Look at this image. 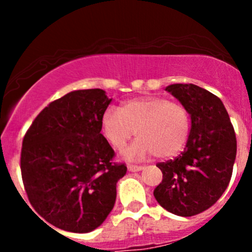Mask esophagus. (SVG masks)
Segmentation results:
<instances>
[{"mask_svg": "<svg viewBox=\"0 0 252 252\" xmlns=\"http://www.w3.org/2000/svg\"><path fill=\"white\" fill-rule=\"evenodd\" d=\"M144 168L142 166H135V164H128V171L129 172H139Z\"/></svg>", "mask_w": 252, "mask_h": 252, "instance_id": "obj_1", "label": "esophagus"}]
</instances>
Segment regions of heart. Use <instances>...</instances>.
<instances>
[{
  "label": "heart",
  "instance_id": "heart-1",
  "mask_svg": "<svg viewBox=\"0 0 252 252\" xmlns=\"http://www.w3.org/2000/svg\"><path fill=\"white\" fill-rule=\"evenodd\" d=\"M101 128L112 149L121 151L131 136L138 140L126 151V158H146L156 155L167 158L184 147L189 135V114L182 105L161 97H138L124 102L119 110L108 108Z\"/></svg>",
  "mask_w": 252,
  "mask_h": 252
}]
</instances>
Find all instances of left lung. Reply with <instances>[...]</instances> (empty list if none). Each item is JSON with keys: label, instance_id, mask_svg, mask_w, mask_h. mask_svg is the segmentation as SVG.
Listing matches in <instances>:
<instances>
[{"label": "left lung", "instance_id": "8db88e82", "mask_svg": "<svg viewBox=\"0 0 252 252\" xmlns=\"http://www.w3.org/2000/svg\"><path fill=\"white\" fill-rule=\"evenodd\" d=\"M166 90L179 100L191 121L182 155L159 162L162 183L154 196L168 212L199 215L215 205L227 189L236 156V138L222 101L194 84H172Z\"/></svg>", "mask_w": 252, "mask_h": 252}]
</instances>
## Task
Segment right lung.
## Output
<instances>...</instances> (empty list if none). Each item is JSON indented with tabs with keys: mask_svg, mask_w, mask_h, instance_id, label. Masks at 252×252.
<instances>
[{
	"mask_svg": "<svg viewBox=\"0 0 252 252\" xmlns=\"http://www.w3.org/2000/svg\"><path fill=\"white\" fill-rule=\"evenodd\" d=\"M111 101L101 89L72 91L40 112L23 139L20 171L28 199L62 230L96 229L116 202L126 166L113 162V149L101 134Z\"/></svg>",
	"mask_w": 252,
	"mask_h": 252,
	"instance_id": "right-lung-1",
	"label": "right lung"
}]
</instances>
